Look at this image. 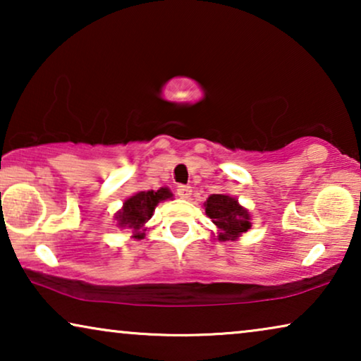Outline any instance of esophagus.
I'll return each mask as SVG.
<instances>
[{
    "label": "esophagus",
    "instance_id": "esophagus-1",
    "mask_svg": "<svg viewBox=\"0 0 361 361\" xmlns=\"http://www.w3.org/2000/svg\"><path fill=\"white\" fill-rule=\"evenodd\" d=\"M177 195H179L180 199L187 200L192 195V187L190 185H180L179 189H177Z\"/></svg>",
    "mask_w": 361,
    "mask_h": 361
}]
</instances>
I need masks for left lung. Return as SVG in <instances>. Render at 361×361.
I'll return each mask as SVG.
<instances>
[{
  "label": "left lung",
  "mask_w": 361,
  "mask_h": 361,
  "mask_svg": "<svg viewBox=\"0 0 361 361\" xmlns=\"http://www.w3.org/2000/svg\"><path fill=\"white\" fill-rule=\"evenodd\" d=\"M205 215L216 226L220 241H236L251 228V214L235 197L228 194H212L204 202Z\"/></svg>",
  "instance_id": "left-lung-1"
}]
</instances>
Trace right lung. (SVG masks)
<instances>
[{"mask_svg":"<svg viewBox=\"0 0 361 361\" xmlns=\"http://www.w3.org/2000/svg\"><path fill=\"white\" fill-rule=\"evenodd\" d=\"M172 199V192L167 187L157 190H140L123 202V207L115 214L118 228L131 230L133 238L141 240L146 233V224L154 214L157 204Z\"/></svg>","mask_w":361,"mask_h":361,"instance_id":"1","label":"right lung"}]
</instances>
